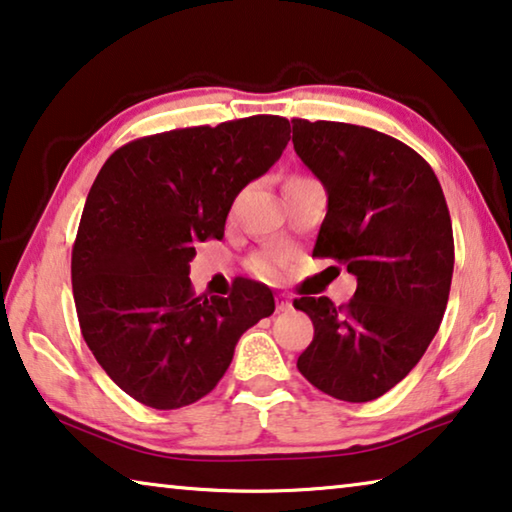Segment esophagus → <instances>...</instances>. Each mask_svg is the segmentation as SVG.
Instances as JSON below:
<instances>
[{
	"label": "esophagus",
	"instance_id": "esophagus-1",
	"mask_svg": "<svg viewBox=\"0 0 512 512\" xmlns=\"http://www.w3.org/2000/svg\"><path fill=\"white\" fill-rule=\"evenodd\" d=\"M275 310H278V312H289L291 310V300L280 298L278 305H275Z\"/></svg>",
	"mask_w": 512,
	"mask_h": 512
}]
</instances>
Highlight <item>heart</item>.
<instances>
[{
	"instance_id": "1",
	"label": "heart",
	"mask_w": 512,
	"mask_h": 512,
	"mask_svg": "<svg viewBox=\"0 0 512 512\" xmlns=\"http://www.w3.org/2000/svg\"><path fill=\"white\" fill-rule=\"evenodd\" d=\"M282 264H285V255L269 253L255 257L253 262H250V269H253V273H257L259 278H275Z\"/></svg>"
}]
</instances>
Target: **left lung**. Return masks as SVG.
Returning a JSON list of instances; mask_svg holds the SVG:
<instances>
[{
    "label": "left lung",
    "instance_id": "8db88e82",
    "mask_svg": "<svg viewBox=\"0 0 512 512\" xmlns=\"http://www.w3.org/2000/svg\"><path fill=\"white\" fill-rule=\"evenodd\" d=\"M294 148L328 193L314 257L358 278L346 305L300 296L314 323L298 371L339 401L389 392L426 353L449 300L453 230L428 161L376 129L294 118Z\"/></svg>",
    "mask_w": 512,
    "mask_h": 512
}]
</instances>
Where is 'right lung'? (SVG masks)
Masks as SVG:
<instances>
[{
    "mask_svg": "<svg viewBox=\"0 0 512 512\" xmlns=\"http://www.w3.org/2000/svg\"><path fill=\"white\" fill-rule=\"evenodd\" d=\"M289 132L280 116L170 129L129 141L97 173L72 246L77 319L107 376L148 408L207 396L243 332L273 314L271 289L248 280L227 298L196 296L189 262L198 241L223 239L234 198Z\"/></svg>",
    "mask_w": 512,
    "mask_h": 512,
    "instance_id": "add662e5",
    "label": "right lung"
}]
</instances>
